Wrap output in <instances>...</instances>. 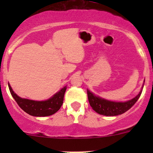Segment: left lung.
Segmentation results:
<instances>
[{"label":"left lung","mask_w":153,"mask_h":153,"mask_svg":"<svg viewBox=\"0 0 153 153\" xmlns=\"http://www.w3.org/2000/svg\"><path fill=\"white\" fill-rule=\"evenodd\" d=\"M143 87V86H142V89ZM142 89L138 95L126 102H115V101H108L96 96L87 89L88 100L92 109L97 113L106 116H115L124 113L136 103L139 97L141 96Z\"/></svg>","instance_id":"8db88e82"}]
</instances>
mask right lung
<instances>
[{
	"label": "right lung",
	"mask_w": 153,
	"mask_h": 153,
	"mask_svg": "<svg viewBox=\"0 0 153 153\" xmlns=\"http://www.w3.org/2000/svg\"><path fill=\"white\" fill-rule=\"evenodd\" d=\"M8 86L11 95L15 100L18 106L29 115L36 117L49 116L58 112L62 106L64 94L67 89V86H64L59 92H57L52 98L47 101H37L20 98L14 92L10 84H8Z\"/></svg>",
	"instance_id": "right-lung-1"
}]
</instances>
